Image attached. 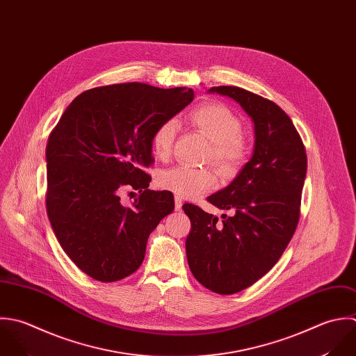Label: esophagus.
I'll return each mask as SVG.
<instances>
[{"mask_svg": "<svg viewBox=\"0 0 356 356\" xmlns=\"http://www.w3.org/2000/svg\"><path fill=\"white\" fill-rule=\"evenodd\" d=\"M182 209V199H179L178 196L175 197V211H179Z\"/></svg>", "mask_w": 356, "mask_h": 356, "instance_id": "1", "label": "esophagus"}]
</instances>
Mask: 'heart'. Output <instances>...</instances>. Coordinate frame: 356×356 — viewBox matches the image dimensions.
<instances>
[{
	"mask_svg": "<svg viewBox=\"0 0 356 356\" xmlns=\"http://www.w3.org/2000/svg\"><path fill=\"white\" fill-rule=\"evenodd\" d=\"M189 121L211 139L207 160H213L225 174H232L245 161L247 146L241 136V121L222 104H204L191 112ZM179 125L175 119L161 121L152 135V149L157 159L171 154ZM218 174L211 167L175 165L161 171L156 184L178 197L195 199L218 185Z\"/></svg>",
	"mask_w": 356,
	"mask_h": 356,
	"instance_id": "1",
	"label": "heart"
}]
</instances>
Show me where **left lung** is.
<instances>
[{"mask_svg": "<svg viewBox=\"0 0 356 356\" xmlns=\"http://www.w3.org/2000/svg\"><path fill=\"white\" fill-rule=\"evenodd\" d=\"M235 99L254 121L250 161L234 182L207 197L222 222L199 206L182 209L191 218L186 237L189 268L199 283L218 294H235L261 279L279 261L297 229L307 153L290 118L272 101L247 90L210 88Z\"/></svg>", "mask_w": 356, "mask_h": 356, "instance_id": "left-lung-1", "label": "left lung"}]
</instances>
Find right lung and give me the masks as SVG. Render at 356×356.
I'll use <instances>...</instances> for the list:
<instances>
[{
	"mask_svg": "<svg viewBox=\"0 0 356 356\" xmlns=\"http://www.w3.org/2000/svg\"><path fill=\"white\" fill-rule=\"evenodd\" d=\"M185 87L122 83L91 88L65 111L47 143V214L69 258L99 282H118L142 264L147 237L172 213L168 191L147 189L152 135L193 101ZM125 186L140 195L119 203Z\"/></svg>",
	"mask_w": 356,
	"mask_h": 356,
	"instance_id": "1",
	"label": "right lung"
}]
</instances>
